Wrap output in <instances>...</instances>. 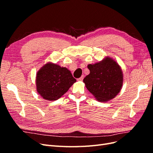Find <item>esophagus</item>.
Returning <instances> with one entry per match:
<instances>
[{
    "label": "esophagus",
    "instance_id": "1",
    "mask_svg": "<svg viewBox=\"0 0 153 153\" xmlns=\"http://www.w3.org/2000/svg\"><path fill=\"white\" fill-rule=\"evenodd\" d=\"M84 75H82L81 77H80L79 78H78L77 80H78V81H82V80H83V79H84Z\"/></svg>",
    "mask_w": 153,
    "mask_h": 153
}]
</instances>
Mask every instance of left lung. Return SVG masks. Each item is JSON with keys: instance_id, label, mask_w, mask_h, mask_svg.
<instances>
[{"instance_id": "left-lung-1", "label": "left lung", "mask_w": 153, "mask_h": 153, "mask_svg": "<svg viewBox=\"0 0 153 153\" xmlns=\"http://www.w3.org/2000/svg\"><path fill=\"white\" fill-rule=\"evenodd\" d=\"M90 73L83 82L96 100L105 102L114 98L123 84V74L118 63L109 57L87 66Z\"/></svg>"}]
</instances>
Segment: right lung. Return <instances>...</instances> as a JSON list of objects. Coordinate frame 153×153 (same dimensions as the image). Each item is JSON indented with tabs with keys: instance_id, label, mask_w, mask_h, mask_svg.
<instances>
[{
	"instance_id": "obj_1",
	"label": "right lung",
	"mask_w": 153,
	"mask_h": 153,
	"mask_svg": "<svg viewBox=\"0 0 153 153\" xmlns=\"http://www.w3.org/2000/svg\"><path fill=\"white\" fill-rule=\"evenodd\" d=\"M76 82L68 69L47 62L36 74V90L43 99L55 101L65 94Z\"/></svg>"
}]
</instances>
